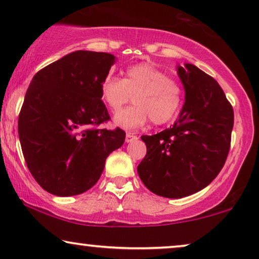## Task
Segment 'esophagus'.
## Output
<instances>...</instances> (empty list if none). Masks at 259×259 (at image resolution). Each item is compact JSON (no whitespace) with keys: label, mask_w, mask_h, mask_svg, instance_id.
Wrapping results in <instances>:
<instances>
[{"label":"esophagus","mask_w":259,"mask_h":259,"mask_svg":"<svg viewBox=\"0 0 259 259\" xmlns=\"http://www.w3.org/2000/svg\"><path fill=\"white\" fill-rule=\"evenodd\" d=\"M137 139H138L137 136H134V134H132V133H127L126 134V143H131V141L137 140Z\"/></svg>","instance_id":"1"}]
</instances>
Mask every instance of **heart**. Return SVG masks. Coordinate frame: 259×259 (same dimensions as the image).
I'll return each instance as SVG.
<instances>
[{
  "label": "heart",
  "instance_id": "1",
  "mask_svg": "<svg viewBox=\"0 0 259 259\" xmlns=\"http://www.w3.org/2000/svg\"><path fill=\"white\" fill-rule=\"evenodd\" d=\"M102 101L118 112L133 95L134 105L116 113L114 122L125 130H137L148 119L162 125L175 118L183 102V90L178 81L152 63H138L126 69L125 79L108 75L100 86Z\"/></svg>",
  "mask_w": 259,
  "mask_h": 259
}]
</instances>
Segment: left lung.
<instances>
[{
    "mask_svg": "<svg viewBox=\"0 0 259 259\" xmlns=\"http://www.w3.org/2000/svg\"><path fill=\"white\" fill-rule=\"evenodd\" d=\"M185 102L169 128L143 136L147 153L138 166L141 182L165 198L191 196L206 187L225 164L233 109L213 77L191 63L177 66Z\"/></svg>",
    "mask_w": 259,
    "mask_h": 259,
    "instance_id": "1",
    "label": "left lung"
}]
</instances>
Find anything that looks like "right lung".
I'll list each match as a JSON object with an SVG mask.
<instances>
[{
  "mask_svg": "<svg viewBox=\"0 0 259 259\" xmlns=\"http://www.w3.org/2000/svg\"><path fill=\"white\" fill-rule=\"evenodd\" d=\"M108 53L76 51L35 74L19 115L28 168L42 189L76 196L95 185L126 133L95 128L109 120L100 86L114 65Z\"/></svg>",
  "mask_w": 259,
  "mask_h": 259,
  "instance_id": "right-lung-1",
  "label": "right lung"
}]
</instances>
